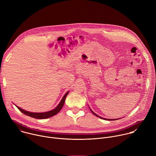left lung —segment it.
I'll return each instance as SVG.
<instances>
[{
	"label": "left lung",
	"mask_w": 156,
	"mask_h": 156,
	"mask_svg": "<svg viewBox=\"0 0 156 156\" xmlns=\"http://www.w3.org/2000/svg\"><path fill=\"white\" fill-rule=\"evenodd\" d=\"M91 112H92V113H93L94 115H96V116H97L98 117H99V118H100V119H103V120H117V119H104V118H102V117H100V116H98L97 114H96L95 113H94L92 110H91Z\"/></svg>",
	"instance_id": "obj_1"
}]
</instances>
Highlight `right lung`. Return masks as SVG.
Returning <instances> with one entry per match:
<instances>
[{
    "label": "right lung",
    "instance_id": "add662e5",
    "mask_svg": "<svg viewBox=\"0 0 156 156\" xmlns=\"http://www.w3.org/2000/svg\"><path fill=\"white\" fill-rule=\"evenodd\" d=\"M68 94H69V91L64 95L62 101H60V102L59 103V104L57 105V107L55 108H54L52 110L49 111V112H42V113L30 112H28V111L24 110L23 109L20 108L19 107H18L16 105V106L22 113H23L24 114H25L27 115H28L30 117H33V118H35V119H45L51 117L56 115L57 113H58L60 112V110L62 109V108L63 106V104H64V102H65V98H66V96H67Z\"/></svg>",
    "mask_w": 156,
    "mask_h": 156
}]
</instances>
